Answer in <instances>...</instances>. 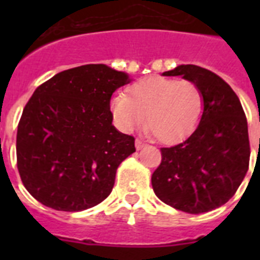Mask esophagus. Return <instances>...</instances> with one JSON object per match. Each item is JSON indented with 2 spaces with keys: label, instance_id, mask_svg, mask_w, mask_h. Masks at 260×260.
<instances>
[{
  "label": "esophagus",
  "instance_id": "obj_1",
  "mask_svg": "<svg viewBox=\"0 0 260 260\" xmlns=\"http://www.w3.org/2000/svg\"><path fill=\"white\" fill-rule=\"evenodd\" d=\"M135 147H136V150H142L143 147H146V144L142 142V140H139V139H136L135 140Z\"/></svg>",
  "mask_w": 260,
  "mask_h": 260
}]
</instances>
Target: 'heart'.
I'll return each mask as SVG.
<instances>
[{
	"mask_svg": "<svg viewBox=\"0 0 260 260\" xmlns=\"http://www.w3.org/2000/svg\"><path fill=\"white\" fill-rule=\"evenodd\" d=\"M129 95L114 94L110 113L116 125L129 132L135 126H147L159 142L177 144L193 134L201 121L204 98L201 90L190 81L167 77H148L128 89Z\"/></svg>",
	"mask_w": 260,
	"mask_h": 260,
	"instance_id": "b5f03b06",
	"label": "heart"
}]
</instances>
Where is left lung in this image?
<instances>
[{"instance_id":"8db88e82","label":"left lung","mask_w":260,"mask_h":260,"mask_svg":"<svg viewBox=\"0 0 260 260\" xmlns=\"http://www.w3.org/2000/svg\"><path fill=\"white\" fill-rule=\"evenodd\" d=\"M181 75L201 90L204 112L193 134L162 148V163L152 174L155 194L165 204L200 214L224 205L246 177L250 162L247 118L238 95L210 70L181 64L165 71Z\"/></svg>"}]
</instances>
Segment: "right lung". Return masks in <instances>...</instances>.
Returning <instances> with one entry per match:
<instances>
[{"label":"right lung","mask_w":260,"mask_h":260,"mask_svg":"<svg viewBox=\"0 0 260 260\" xmlns=\"http://www.w3.org/2000/svg\"><path fill=\"white\" fill-rule=\"evenodd\" d=\"M132 79L106 64L58 73L35 90L17 128V167L25 189L43 205L79 212L113 189L135 139L114 128L110 97Z\"/></svg>","instance_id":"1"}]
</instances>
